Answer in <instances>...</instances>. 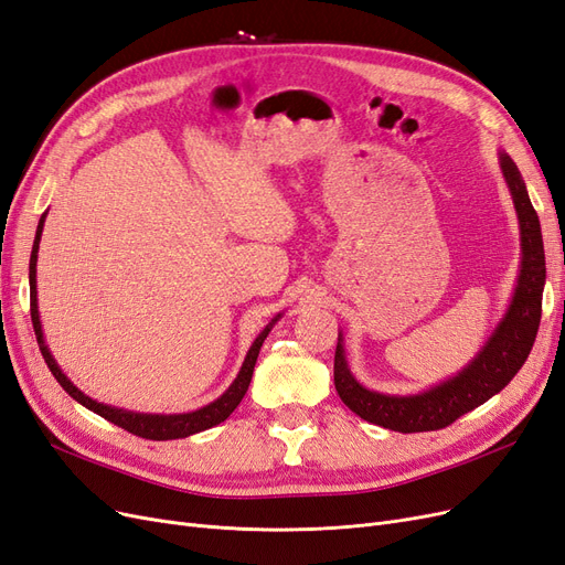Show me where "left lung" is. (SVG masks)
Here are the masks:
<instances>
[{"instance_id": "left-lung-1", "label": "left lung", "mask_w": 565, "mask_h": 565, "mask_svg": "<svg viewBox=\"0 0 565 565\" xmlns=\"http://www.w3.org/2000/svg\"><path fill=\"white\" fill-rule=\"evenodd\" d=\"M521 224V274L508 316L483 345L475 362L456 379L414 397H391L362 387L348 372L343 348L337 343L334 385L343 404L360 418L395 433H430L451 425L508 385L529 360L542 318L544 247L537 212L531 205L526 184L510 157H500Z\"/></svg>"}]
</instances>
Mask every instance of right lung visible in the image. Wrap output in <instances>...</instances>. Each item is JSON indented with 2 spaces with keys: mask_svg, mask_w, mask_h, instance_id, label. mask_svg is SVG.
<instances>
[{
  "mask_svg": "<svg viewBox=\"0 0 565 565\" xmlns=\"http://www.w3.org/2000/svg\"><path fill=\"white\" fill-rule=\"evenodd\" d=\"M46 217V215H44ZM44 217L39 220V226H36V238H34V245H32V257H30V316H32V327H34V334H36V343H39V350H42V355L51 369V374L55 376V381L61 383L65 387V393L70 397H74L79 404H84L86 408H90V412H95L97 416H103L105 420L114 423L124 427V430L138 435L142 439H153V441H166V439H182V437H189V435H196L201 430H207V427L212 425H220L222 420H226L233 408H236L241 404V399L245 397L247 387H249V381H252V372H255V364H257V355H259V348L266 339V334L270 332V327H266L264 332L255 339V343H252L249 353L243 362V369L238 379L233 381V385L228 387V391L215 399L212 404L199 408V412H191V414H180V416H149V414H132V412H124V408H114V406H105L100 402H95L90 397H86L82 391H76V387L70 383V379L61 372V366L55 364V360L51 358L49 348L44 343V334H42V322H39V310H36V285H34V278H36V249H39V241H42V228H44ZM278 320V318H276ZM274 320V322H276Z\"/></svg>",
  "mask_w": 565,
  "mask_h": 565,
  "instance_id": "right-lung-1",
  "label": "right lung"
}]
</instances>
